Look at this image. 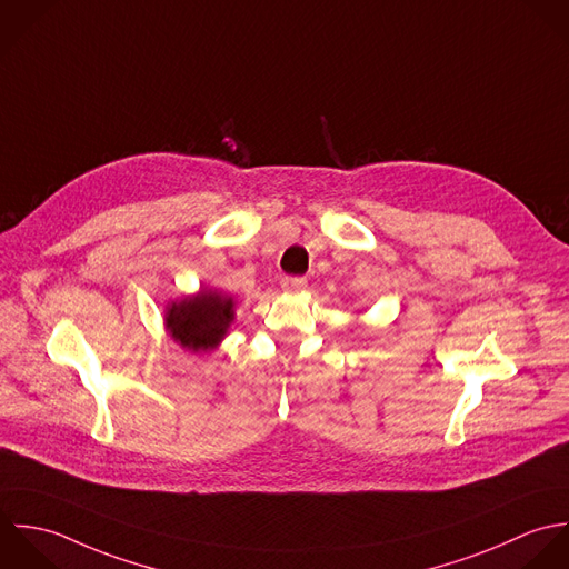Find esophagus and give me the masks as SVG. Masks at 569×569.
<instances>
[{
	"mask_svg": "<svg viewBox=\"0 0 569 569\" xmlns=\"http://www.w3.org/2000/svg\"><path fill=\"white\" fill-rule=\"evenodd\" d=\"M281 288L286 292H301L306 288V279H301V277H283L281 279Z\"/></svg>",
	"mask_w": 569,
	"mask_h": 569,
	"instance_id": "obj_1",
	"label": "esophagus"
}]
</instances>
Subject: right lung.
<instances>
[{
    "label": "right lung",
    "mask_w": 569,
    "mask_h": 569,
    "mask_svg": "<svg viewBox=\"0 0 569 569\" xmlns=\"http://www.w3.org/2000/svg\"><path fill=\"white\" fill-rule=\"evenodd\" d=\"M234 323V299L224 290L202 286L196 295L169 301L164 330L182 349L213 351L227 339Z\"/></svg>",
    "instance_id": "right-lung-1"
}]
</instances>
